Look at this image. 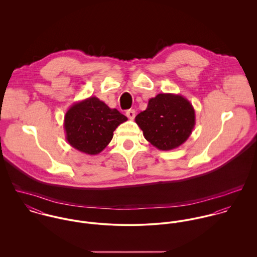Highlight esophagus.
<instances>
[{"label": "esophagus", "mask_w": 257, "mask_h": 257, "mask_svg": "<svg viewBox=\"0 0 257 257\" xmlns=\"http://www.w3.org/2000/svg\"><path fill=\"white\" fill-rule=\"evenodd\" d=\"M125 114L126 116L130 118V119H134L135 115H136V110L131 109V110H127L125 111Z\"/></svg>", "instance_id": "obj_1"}]
</instances>
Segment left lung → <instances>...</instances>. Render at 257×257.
Wrapping results in <instances>:
<instances>
[{"label": "left lung", "mask_w": 257, "mask_h": 257, "mask_svg": "<svg viewBox=\"0 0 257 257\" xmlns=\"http://www.w3.org/2000/svg\"><path fill=\"white\" fill-rule=\"evenodd\" d=\"M144 137L160 150L183 145L196 123L192 104L181 95L163 93L148 101L147 110L136 116Z\"/></svg>", "instance_id": "obj_1"}]
</instances>
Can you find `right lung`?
Segmentation results:
<instances>
[{
    "label": "right lung",
    "mask_w": 257,
    "mask_h": 257,
    "mask_svg": "<svg viewBox=\"0 0 257 257\" xmlns=\"http://www.w3.org/2000/svg\"><path fill=\"white\" fill-rule=\"evenodd\" d=\"M127 117L97 97L73 104L65 113L66 141L75 149L96 155L110 144L114 130Z\"/></svg>",
    "instance_id": "obj_1"
}]
</instances>
